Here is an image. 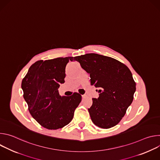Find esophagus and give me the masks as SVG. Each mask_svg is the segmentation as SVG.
<instances>
[{
    "mask_svg": "<svg viewBox=\"0 0 160 160\" xmlns=\"http://www.w3.org/2000/svg\"><path fill=\"white\" fill-rule=\"evenodd\" d=\"M82 98L83 99V98H85L86 97V95H82Z\"/></svg>",
    "mask_w": 160,
    "mask_h": 160,
    "instance_id": "34e87169",
    "label": "esophagus"
}]
</instances>
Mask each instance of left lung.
I'll list each match as a JSON object with an SVG mask.
<instances>
[{
  "label": "left lung",
  "instance_id": "left-lung-1",
  "mask_svg": "<svg viewBox=\"0 0 160 160\" xmlns=\"http://www.w3.org/2000/svg\"><path fill=\"white\" fill-rule=\"evenodd\" d=\"M70 59L78 62L90 75L91 85L99 88V98L92 99L88 109L92 122L102 128L117 125L132 104L136 90L129 68L115 59L94 53Z\"/></svg>",
  "mask_w": 160,
  "mask_h": 160
}]
</instances>
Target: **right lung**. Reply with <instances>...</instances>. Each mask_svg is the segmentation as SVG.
<instances>
[{"label":"right lung","instance_id":"add662e5","mask_svg":"<svg viewBox=\"0 0 160 160\" xmlns=\"http://www.w3.org/2000/svg\"><path fill=\"white\" fill-rule=\"evenodd\" d=\"M70 58L38 61L22 80L23 98L31 115L45 128L57 130L67 125L82 101L77 92L61 96L58 92L60 85L64 83L65 68Z\"/></svg>","mask_w":160,"mask_h":160}]
</instances>
